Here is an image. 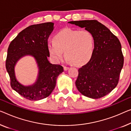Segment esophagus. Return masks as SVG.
<instances>
[{
	"label": "esophagus",
	"mask_w": 131,
	"mask_h": 131,
	"mask_svg": "<svg viewBox=\"0 0 131 131\" xmlns=\"http://www.w3.org/2000/svg\"><path fill=\"white\" fill-rule=\"evenodd\" d=\"M69 67H68V66H63V69H64V70H65V71H67L68 69H69Z\"/></svg>",
	"instance_id": "obj_1"
}]
</instances>
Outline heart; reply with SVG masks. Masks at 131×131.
Returning a JSON list of instances; mask_svg holds the SVG:
<instances>
[{
  "label": "heart",
  "instance_id": "obj_1",
  "mask_svg": "<svg viewBox=\"0 0 131 131\" xmlns=\"http://www.w3.org/2000/svg\"><path fill=\"white\" fill-rule=\"evenodd\" d=\"M47 47L50 58L54 62L61 61L64 51L69 61L81 65L88 62L92 57L95 40L88 30L66 28L54 35L53 42H48Z\"/></svg>",
  "mask_w": 131,
  "mask_h": 131
}]
</instances>
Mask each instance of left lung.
Listing matches in <instances>:
<instances>
[{"instance_id": "left-lung-1", "label": "left lung", "mask_w": 131, "mask_h": 131, "mask_svg": "<svg viewBox=\"0 0 131 131\" xmlns=\"http://www.w3.org/2000/svg\"><path fill=\"white\" fill-rule=\"evenodd\" d=\"M93 35L95 48L90 60L78 69L76 86L83 95L99 99L118 85L124 65L121 45L109 29L96 20L71 21Z\"/></svg>"}]
</instances>
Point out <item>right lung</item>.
<instances>
[{
  "label": "right lung",
  "mask_w": 131,
  "mask_h": 131,
  "mask_svg": "<svg viewBox=\"0 0 131 131\" xmlns=\"http://www.w3.org/2000/svg\"><path fill=\"white\" fill-rule=\"evenodd\" d=\"M54 23L46 22L33 25L19 33L10 43L6 60V68L10 79L12 88L30 101H38L49 96L56 86V79L63 72L60 65L50 63L48 50V39L53 30ZM31 55L39 68L37 81L34 85L25 87L16 80L14 66L21 57Z\"/></svg>",
  "instance_id": "1"
}]
</instances>
